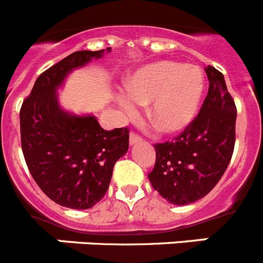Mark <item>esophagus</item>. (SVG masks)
Instances as JSON below:
<instances>
[{
	"instance_id": "1",
	"label": "esophagus",
	"mask_w": 263,
	"mask_h": 263,
	"mask_svg": "<svg viewBox=\"0 0 263 263\" xmlns=\"http://www.w3.org/2000/svg\"><path fill=\"white\" fill-rule=\"evenodd\" d=\"M129 141H130V145H136V143H138V142H142L143 138L139 136V134H137L136 132H132V133H130Z\"/></svg>"
}]
</instances>
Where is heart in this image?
I'll use <instances>...</instances> for the list:
<instances>
[{
	"label": "heart",
	"mask_w": 263,
	"mask_h": 263,
	"mask_svg": "<svg viewBox=\"0 0 263 263\" xmlns=\"http://www.w3.org/2000/svg\"><path fill=\"white\" fill-rule=\"evenodd\" d=\"M127 95L118 99L126 115H134L137 104H147V117L164 133L184 129L196 115L204 92V75L196 66L182 63H152L126 81Z\"/></svg>",
	"instance_id": "b5f03b06"
}]
</instances>
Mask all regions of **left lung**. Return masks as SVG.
<instances>
[{
    "instance_id": "obj_1",
    "label": "left lung",
    "mask_w": 263,
    "mask_h": 263,
    "mask_svg": "<svg viewBox=\"0 0 263 263\" xmlns=\"http://www.w3.org/2000/svg\"><path fill=\"white\" fill-rule=\"evenodd\" d=\"M205 72L210 88L196 117L171 141L154 145L157 157L148 179L160 196L176 205L210 194L233 155L236 104L221 72L212 66Z\"/></svg>"
}]
</instances>
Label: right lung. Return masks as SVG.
<instances>
[{
  "instance_id": "add662e5",
  "label": "right lung",
  "mask_w": 263,
  "mask_h": 263,
  "mask_svg": "<svg viewBox=\"0 0 263 263\" xmlns=\"http://www.w3.org/2000/svg\"><path fill=\"white\" fill-rule=\"evenodd\" d=\"M103 52L76 51L42 72L20 110L30 174L51 200L72 210H88L103 199L116 162L129 148L127 126L106 132L93 116L76 117L58 104L55 90L68 72Z\"/></svg>"
}]
</instances>
